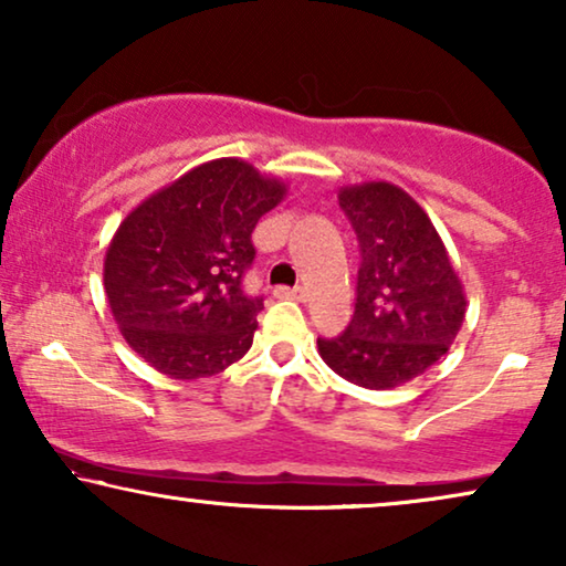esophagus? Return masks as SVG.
I'll return each instance as SVG.
<instances>
[{
	"instance_id": "obj_1",
	"label": "esophagus",
	"mask_w": 566,
	"mask_h": 566,
	"mask_svg": "<svg viewBox=\"0 0 566 566\" xmlns=\"http://www.w3.org/2000/svg\"><path fill=\"white\" fill-rule=\"evenodd\" d=\"M274 295L287 297V300H305V290L303 287H276Z\"/></svg>"
}]
</instances>
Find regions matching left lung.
I'll use <instances>...</instances> for the list:
<instances>
[{"instance_id":"8db88e82","label":"left lung","mask_w":566,"mask_h":566,"mask_svg":"<svg viewBox=\"0 0 566 566\" xmlns=\"http://www.w3.org/2000/svg\"><path fill=\"white\" fill-rule=\"evenodd\" d=\"M338 205L359 240L357 303L323 361L359 388L403 386L442 359L465 318L461 276L432 220L388 180L344 186Z\"/></svg>"}]
</instances>
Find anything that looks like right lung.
I'll list each match as a JSON object with an SVG mask.
<instances>
[{
	"label": "right lung",
	"mask_w": 566,
	"mask_h": 566,
	"mask_svg": "<svg viewBox=\"0 0 566 566\" xmlns=\"http://www.w3.org/2000/svg\"><path fill=\"white\" fill-rule=\"evenodd\" d=\"M287 196L238 157L196 165L118 224L103 287L126 344L172 380L222 373L251 349L261 297L243 292L251 232Z\"/></svg>",
	"instance_id": "obj_1"
}]
</instances>
